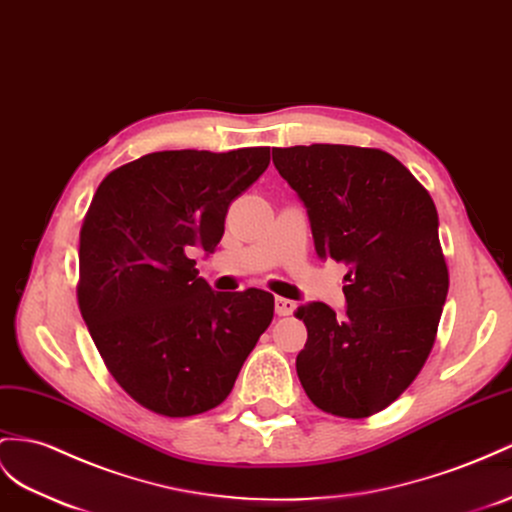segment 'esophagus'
<instances>
[{"label": "esophagus", "mask_w": 512, "mask_h": 512, "mask_svg": "<svg viewBox=\"0 0 512 512\" xmlns=\"http://www.w3.org/2000/svg\"><path fill=\"white\" fill-rule=\"evenodd\" d=\"M296 309V303L290 298H283V296H277L274 298V311H277V316H292Z\"/></svg>", "instance_id": "obj_1"}]
</instances>
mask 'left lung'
<instances>
[{
    "instance_id": "1",
    "label": "left lung",
    "mask_w": 512,
    "mask_h": 512,
    "mask_svg": "<svg viewBox=\"0 0 512 512\" xmlns=\"http://www.w3.org/2000/svg\"><path fill=\"white\" fill-rule=\"evenodd\" d=\"M305 203L316 253L342 261L346 316L298 307L307 344L296 372L309 400L337 417H370L400 398L430 355L450 277L439 216L411 170L381 149L309 144L272 149Z\"/></svg>"
}]
</instances>
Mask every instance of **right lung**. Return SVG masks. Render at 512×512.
I'll return each mask as SVG.
<instances>
[{"label":"right lung","mask_w":512,"mask_h":512,"mask_svg":"<svg viewBox=\"0 0 512 512\" xmlns=\"http://www.w3.org/2000/svg\"><path fill=\"white\" fill-rule=\"evenodd\" d=\"M268 164L270 147L157 151L99 183L80 231L77 303L114 381L144 409H214L270 326V292H214L190 259L214 253L231 201Z\"/></svg>","instance_id":"add662e5"}]
</instances>
